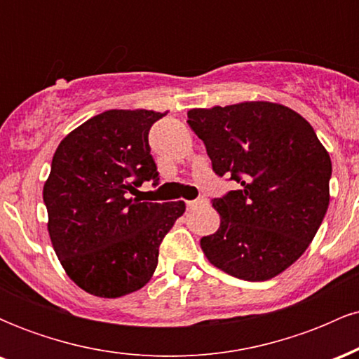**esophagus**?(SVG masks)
Masks as SVG:
<instances>
[{"mask_svg":"<svg viewBox=\"0 0 359 359\" xmlns=\"http://www.w3.org/2000/svg\"><path fill=\"white\" fill-rule=\"evenodd\" d=\"M204 205H208V199H204V197H199L196 201H187V209H191V211L197 208H204Z\"/></svg>","mask_w":359,"mask_h":359,"instance_id":"34e87169","label":"esophagus"}]
</instances>
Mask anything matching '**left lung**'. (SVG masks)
<instances>
[{"label":"left lung","mask_w":359,"mask_h":359,"mask_svg":"<svg viewBox=\"0 0 359 359\" xmlns=\"http://www.w3.org/2000/svg\"><path fill=\"white\" fill-rule=\"evenodd\" d=\"M187 118L212 170L240 184L212 201L221 224L201 240L204 255L236 278L277 277L302 257L327 211V150L307 119L277 102L196 108Z\"/></svg>","instance_id":"1"}]
</instances>
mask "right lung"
<instances>
[{
  "label": "right lung",
  "mask_w": 359,
  "mask_h": 359,
  "mask_svg": "<svg viewBox=\"0 0 359 359\" xmlns=\"http://www.w3.org/2000/svg\"><path fill=\"white\" fill-rule=\"evenodd\" d=\"M165 114L104 111L53 154L43 185L48 234L65 273L90 295L116 299L147 285L160 243L185 211L184 201L133 197L145 180L158 184L148 131Z\"/></svg>",
  "instance_id": "1"
}]
</instances>
